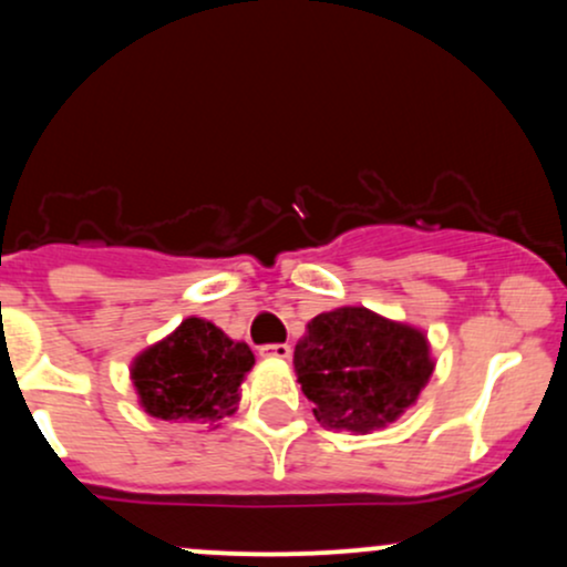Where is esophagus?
<instances>
[{"label":"esophagus","mask_w":567,"mask_h":567,"mask_svg":"<svg viewBox=\"0 0 567 567\" xmlns=\"http://www.w3.org/2000/svg\"><path fill=\"white\" fill-rule=\"evenodd\" d=\"M261 357H277V360H288L290 357V343H266V347L258 349Z\"/></svg>","instance_id":"34e87169"}]
</instances>
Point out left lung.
Listing matches in <instances>:
<instances>
[{"mask_svg": "<svg viewBox=\"0 0 567 567\" xmlns=\"http://www.w3.org/2000/svg\"><path fill=\"white\" fill-rule=\"evenodd\" d=\"M298 383L328 429L368 434L400 419L432 375L426 336L365 306L324 311L292 354Z\"/></svg>", "mask_w": 567, "mask_h": 567, "instance_id": "1", "label": "left lung"}]
</instances>
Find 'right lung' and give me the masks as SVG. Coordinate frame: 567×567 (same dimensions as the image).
I'll use <instances>...</instances> for the list:
<instances>
[{"label":"right lung","mask_w":567,"mask_h":567,"mask_svg":"<svg viewBox=\"0 0 567 567\" xmlns=\"http://www.w3.org/2000/svg\"><path fill=\"white\" fill-rule=\"evenodd\" d=\"M256 357L213 322L188 317L133 362V383L148 415L165 421H220L239 405V386Z\"/></svg>","instance_id":"right-lung-1"}]
</instances>
